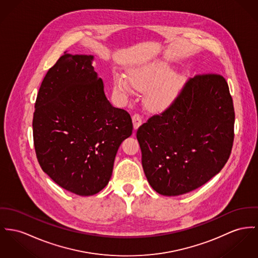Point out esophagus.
Returning <instances> with one entry per match:
<instances>
[{
  "instance_id": "esophagus-1",
  "label": "esophagus",
  "mask_w": 258,
  "mask_h": 258,
  "mask_svg": "<svg viewBox=\"0 0 258 258\" xmlns=\"http://www.w3.org/2000/svg\"><path fill=\"white\" fill-rule=\"evenodd\" d=\"M132 120H133V127L135 130H137L138 128L141 126L142 124V117L139 115V114H134L133 117H132Z\"/></svg>"
}]
</instances>
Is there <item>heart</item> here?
Wrapping results in <instances>:
<instances>
[{
	"mask_svg": "<svg viewBox=\"0 0 258 258\" xmlns=\"http://www.w3.org/2000/svg\"><path fill=\"white\" fill-rule=\"evenodd\" d=\"M174 67L166 60H153L128 71V77L123 74L113 76L114 87L123 95L130 96L134 87L147 90L146 103L155 110L165 109L177 99L185 80L182 73H174Z\"/></svg>",
	"mask_w": 258,
	"mask_h": 258,
	"instance_id": "heart-1",
	"label": "heart"
}]
</instances>
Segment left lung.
Returning <instances> with one entry per match:
<instances>
[{
	"label": "left lung",
	"mask_w": 258,
	"mask_h": 258,
	"mask_svg": "<svg viewBox=\"0 0 258 258\" xmlns=\"http://www.w3.org/2000/svg\"><path fill=\"white\" fill-rule=\"evenodd\" d=\"M234 123L233 100L223 76L190 78L165 111L138 129L142 165L152 188L174 197L206 184L231 155Z\"/></svg>",
	"instance_id": "1"
}]
</instances>
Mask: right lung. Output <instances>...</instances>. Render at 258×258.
<instances>
[{"instance_id": "obj_1", "label": "right lung", "mask_w": 258, "mask_h": 258, "mask_svg": "<svg viewBox=\"0 0 258 258\" xmlns=\"http://www.w3.org/2000/svg\"><path fill=\"white\" fill-rule=\"evenodd\" d=\"M94 55L64 53L47 72L35 103L33 139L43 171L61 188L93 196L108 184L130 114L111 105Z\"/></svg>"}]
</instances>
